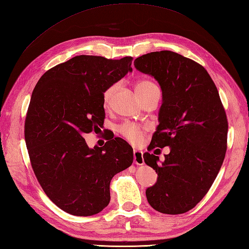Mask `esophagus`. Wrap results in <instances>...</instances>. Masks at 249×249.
I'll return each instance as SVG.
<instances>
[{"mask_svg": "<svg viewBox=\"0 0 249 249\" xmlns=\"http://www.w3.org/2000/svg\"><path fill=\"white\" fill-rule=\"evenodd\" d=\"M133 162L137 165H143L144 159H143V152L139 149L133 150Z\"/></svg>", "mask_w": 249, "mask_h": 249, "instance_id": "obj_1", "label": "esophagus"}]
</instances>
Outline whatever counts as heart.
I'll use <instances>...</instances> for the list:
<instances>
[{"label":"heart","mask_w":249,"mask_h":249,"mask_svg":"<svg viewBox=\"0 0 249 249\" xmlns=\"http://www.w3.org/2000/svg\"><path fill=\"white\" fill-rule=\"evenodd\" d=\"M117 87H118L117 85H112L108 89H106V91L104 92V95H103V102L105 105H107L108 102L110 101L113 93L117 90ZM154 87H156L154 83H151L149 81H140L136 85V92L138 95H141ZM119 132L125 139L128 140L129 142L133 144H138L140 141H141L144 131H143V128H141V127L138 125H135L132 123H124L123 125H121L119 127Z\"/></svg>","instance_id":"heart-1"}]
</instances>
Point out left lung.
<instances>
[{
	"instance_id": "left-lung-1",
	"label": "left lung",
	"mask_w": 249,
	"mask_h": 249,
	"mask_svg": "<svg viewBox=\"0 0 249 249\" xmlns=\"http://www.w3.org/2000/svg\"><path fill=\"white\" fill-rule=\"evenodd\" d=\"M133 63L139 71L155 78L162 90L159 125L148 151L166 145L171 149L161 164L154 151L143 155L158 174L146 197L162 213H184L207 194L224 161L228 131L224 107L206 69L193 60L162 50Z\"/></svg>"
}]
</instances>
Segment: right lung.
I'll return each mask as SVG.
<instances>
[{
    "label": "right lung",
    "mask_w": 249,
    "mask_h": 249,
    "mask_svg": "<svg viewBox=\"0 0 249 249\" xmlns=\"http://www.w3.org/2000/svg\"><path fill=\"white\" fill-rule=\"evenodd\" d=\"M131 62L76 55L44 73L31 94L24 130L31 166L49 199L70 214L102 212L113 176L132 164L123 139L89 148L83 138L103 126L104 92L132 71Z\"/></svg>",
    "instance_id": "add662e5"
}]
</instances>
